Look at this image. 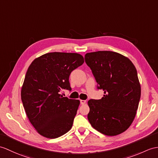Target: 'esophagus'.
<instances>
[{"label": "esophagus", "mask_w": 158, "mask_h": 158, "mask_svg": "<svg viewBox=\"0 0 158 158\" xmlns=\"http://www.w3.org/2000/svg\"><path fill=\"white\" fill-rule=\"evenodd\" d=\"M80 103H81V104H85L86 103V101H85V100H80Z\"/></svg>", "instance_id": "obj_1"}]
</instances>
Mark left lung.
Returning <instances> with one entry per match:
<instances>
[{"label":"left lung","mask_w":158,"mask_h":158,"mask_svg":"<svg viewBox=\"0 0 158 158\" xmlns=\"http://www.w3.org/2000/svg\"><path fill=\"white\" fill-rule=\"evenodd\" d=\"M85 60L104 91L100 100H89L87 118L95 129L108 136L125 131L133 123L141 98L136 68L129 58L112 51L87 53Z\"/></svg>","instance_id":"obj_1"}]
</instances>
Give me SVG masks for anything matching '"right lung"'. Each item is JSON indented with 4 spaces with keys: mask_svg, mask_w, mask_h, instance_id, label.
I'll return each instance as SVG.
<instances>
[{
    "mask_svg": "<svg viewBox=\"0 0 158 158\" xmlns=\"http://www.w3.org/2000/svg\"><path fill=\"white\" fill-rule=\"evenodd\" d=\"M83 62L77 53L50 52L35 58L29 67L21 100L29 121L42 136L55 139L71 129L80 102L60 94L71 90L69 76Z\"/></svg>",
    "mask_w": 158,
    "mask_h": 158,
    "instance_id": "obj_1",
    "label": "right lung"
}]
</instances>
